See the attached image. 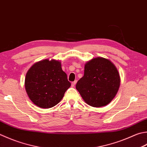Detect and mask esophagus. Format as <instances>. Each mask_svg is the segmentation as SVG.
<instances>
[{
    "label": "esophagus",
    "instance_id": "esophagus-1",
    "mask_svg": "<svg viewBox=\"0 0 147 147\" xmlns=\"http://www.w3.org/2000/svg\"><path fill=\"white\" fill-rule=\"evenodd\" d=\"M76 82H77V81H76V80H75V81H74V82H72V83H71V85H72V86H73V87H74V86L76 85Z\"/></svg>",
    "mask_w": 147,
    "mask_h": 147
}]
</instances>
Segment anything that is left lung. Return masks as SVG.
<instances>
[{"label": "left lung", "mask_w": 147, "mask_h": 147, "mask_svg": "<svg viewBox=\"0 0 147 147\" xmlns=\"http://www.w3.org/2000/svg\"><path fill=\"white\" fill-rule=\"evenodd\" d=\"M120 82L119 72L113 63L97 57L86 63L84 76L77 82L76 88L88 105L101 107L113 100Z\"/></svg>", "instance_id": "8db88e82"}]
</instances>
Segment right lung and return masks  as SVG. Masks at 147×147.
<instances>
[{
	"mask_svg": "<svg viewBox=\"0 0 147 147\" xmlns=\"http://www.w3.org/2000/svg\"><path fill=\"white\" fill-rule=\"evenodd\" d=\"M25 89L30 100L42 108L58 104L70 87L59 61L45 59L34 64L26 74Z\"/></svg>",
	"mask_w": 147,
	"mask_h": 147,
	"instance_id": "add662e5",
	"label": "right lung"
}]
</instances>
